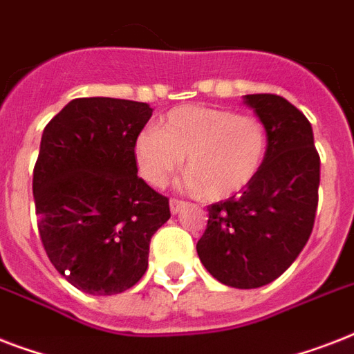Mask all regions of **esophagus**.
<instances>
[{"instance_id": "obj_1", "label": "esophagus", "mask_w": 354, "mask_h": 354, "mask_svg": "<svg viewBox=\"0 0 354 354\" xmlns=\"http://www.w3.org/2000/svg\"><path fill=\"white\" fill-rule=\"evenodd\" d=\"M185 205H187V202H183V200H180V198H172L171 200V213L172 215H176V213H180V211H182Z\"/></svg>"}]
</instances>
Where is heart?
<instances>
[{"instance_id":"1","label":"heart","mask_w":354,"mask_h":354,"mask_svg":"<svg viewBox=\"0 0 354 354\" xmlns=\"http://www.w3.org/2000/svg\"><path fill=\"white\" fill-rule=\"evenodd\" d=\"M268 154V130L255 115L213 106L174 108L160 127L145 128L133 145L139 174L163 187L183 167V187L224 200L255 180Z\"/></svg>"}]
</instances>
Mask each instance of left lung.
<instances>
[{
    "label": "left lung",
    "instance_id": "8db88e82",
    "mask_svg": "<svg viewBox=\"0 0 354 354\" xmlns=\"http://www.w3.org/2000/svg\"><path fill=\"white\" fill-rule=\"evenodd\" d=\"M268 130L263 169L239 196L207 207L209 221L196 252L216 281L259 288L277 279L313 233L319 154L313 127L294 104L274 93L244 95Z\"/></svg>",
    "mask_w": 354,
    "mask_h": 354
}]
</instances>
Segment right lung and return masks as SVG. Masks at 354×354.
<instances>
[{
    "label": "right lung",
    "mask_w": 354,
    "mask_h": 354,
    "mask_svg": "<svg viewBox=\"0 0 354 354\" xmlns=\"http://www.w3.org/2000/svg\"><path fill=\"white\" fill-rule=\"evenodd\" d=\"M150 115L147 102L82 97L44 128L32 172L38 233L58 274L86 294L132 288L171 218L169 198L138 176L133 145Z\"/></svg>",
    "instance_id": "right-lung-1"
}]
</instances>
